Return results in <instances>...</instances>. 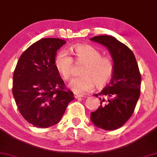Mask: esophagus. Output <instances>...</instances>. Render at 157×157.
<instances>
[{
  "label": "esophagus",
  "instance_id": "1",
  "mask_svg": "<svg viewBox=\"0 0 157 157\" xmlns=\"http://www.w3.org/2000/svg\"><path fill=\"white\" fill-rule=\"evenodd\" d=\"M74 96H75V98H76V99L80 98V97H82V95H80V94H76V93H75V94H74Z\"/></svg>",
  "mask_w": 157,
  "mask_h": 157
}]
</instances>
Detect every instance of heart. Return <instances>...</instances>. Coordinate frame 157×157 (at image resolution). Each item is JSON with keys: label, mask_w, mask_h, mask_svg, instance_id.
Masks as SVG:
<instances>
[{"label": "heart", "mask_w": 157, "mask_h": 157, "mask_svg": "<svg viewBox=\"0 0 157 157\" xmlns=\"http://www.w3.org/2000/svg\"><path fill=\"white\" fill-rule=\"evenodd\" d=\"M71 52L74 59L65 50L59 52L55 57V66L62 78L68 80L72 76L74 60L83 64L80 70L82 76L73 79L69 83L74 92H89L95 84L97 88H102L109 82L114 71V65L110 57L102 56L98 50L86 44L75 45Z\"/></svg>", "instance_id": "1"}]
</instances>
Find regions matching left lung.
<instances>
[{
	"instance_id": "obj_1",
	"label": "left lung",
	"mask_w": 157,
	"mask_h": 157,
	"mask_svg": "<svg viewBox=\"0 0 157 157\" xmlns=\"http://www.w3.org/2000/svg\"><path fill=\"white\" fill-rule=\"evenodd\" d=\"M91 40L104 45L112 57L114 71L109 84L99 94L100 105L91 113V121L103 130L122 127L134 113L140 96L141 75L133 52L112 36L100 35Z\"/></svg>"
}]
</instances>
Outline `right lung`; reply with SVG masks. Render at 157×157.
Instances as JSON below:
<instances>
[{
  "instance_id": "obj_1",
  "label": "right lung",
  "mask_w": 157,
  "mask_h": 157,
  "mask_svg": "<svg viewBox=\"0 0 157 157\" xmlns=\"http://www.w3.org/2000/svg\"><path fill=\"white\" fill-rule=\"evenodd\" d=\"M65 44L59 38L40 39L23 52L16 65L12 94L23 117L35 127L57 124L75 99L55 66L57 51Z\"/></svg>"
}]
</instances>
